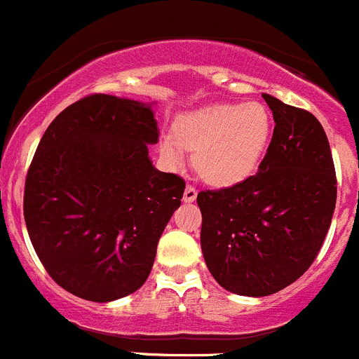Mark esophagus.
Instances as JSON below:
<instances>
[{"instance_id":"esophagus-1","label":"esophagus","mask_w":359,"mask_h":359,"mask_svg":"<svg viewBox=\"0 0 359 359\" xmlns=\"http://www.w3.org/2000/svg\"><path fill=\"white\" fill-rule=\"evenodd\" d=\"M196 197H197V190L194 189L192 185L187 187L185 194H183V201H185V203H194V201H196Z\"/></svg>"}]
</instances>
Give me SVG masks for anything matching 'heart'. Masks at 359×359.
<instances>
[{"label": "heart", "instance_id": "b5f03b06", "mask_svg": "<svg viewBox=\"0 0 359 359\" xmlns=\"http://www.w3.org/2000/svg\"><path fill=\"white\" fill-rule=\"evenodd\" d=\"M271 114L259 102L208 105L183 114L174 135L160 141V155L170 165L194 149V169L215 187H233L257 170L271 139Z\"/></svg>", "mask_w": 359, "mask_h": 359}]
</instances>
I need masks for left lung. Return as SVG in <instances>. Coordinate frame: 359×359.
<instances>
[{
  "label": "left lung",
  "mask_w": 359,
  "mask_h": 359,
  "mask_svg": "<svg viewBox=\"0 0 359 359\" xmlns=\"http://www.w3.org/2000/svg\"><path fill=\"white\" fill-rule=\"evenodd\" d=\"M275 119L257 174L197 194L201 248L218 284L269 296L298 280L319 254L337 203L326 132L309 111L262 93Z\"/></svg>",
  "instance_id": "8db88e82"
}]
</instances>
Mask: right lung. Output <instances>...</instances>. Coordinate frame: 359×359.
I'll list each match as a JSON object with an SVG mask.
<instances>
[{
  "mask_svg": "<svg viewBox=\"0 0 359 359\" xmlns=\"http://www.w3.org/2000/svg\"><path fill=\"white\" fill-rule=\"evenodd\" d=\"M151 105L90 95L54 118L24 187V220L40 262L65 291L114 302L137 291L182 204L185 182L160 172Z\"/></svg>",
  "mask_w": 359,
  "mask_h": 359,
  "instance_id": "right-lung-1",
  "label": "right lung"
}]
</instances>
